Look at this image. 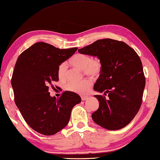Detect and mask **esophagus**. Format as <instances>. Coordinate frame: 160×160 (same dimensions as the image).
I'll return each instance as SVG.
<instances>
[{"label": "esophagus", "instance_id": "obj_1", "mask_svg": "<svg viewBox=\"0 0 160 160\" xmlns=\"http://www.w3.org/2000/svg\"><path fill=\"white\" fill-rule=\"evenodd\" d=\"M88 98V97L87 96H83V97H81V100L82 101H86Z\"/></svg>", "mask_w": 160, "mask_h": 160}]
</instances>
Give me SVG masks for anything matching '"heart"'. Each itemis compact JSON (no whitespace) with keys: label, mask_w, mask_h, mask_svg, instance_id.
Listing matches in <instances>:
<instances>
[{"label":"heart","mask_w":160,"mask_h":160,"mask_svg":"<svg viewBox=\"0 0 160 160\" xmlns=\"http://www.w3.org/2000/svg\"><path fill=\"white\" fill-rule=\"evenodd\" d=\"M70 64L83 70L87 75L94 77L100 73L101 70V63L98 59H93L91 56L86 54H78L74 55L70 59ZM67 74V66L66 63H62L58 67V75L59 80L66 79ZM91 81L85 79L79 82H69L66 86V89L77 94H85L89 90L91 86Z\"/></svg>","instance_id":"b5f03b06"}]
</instances>
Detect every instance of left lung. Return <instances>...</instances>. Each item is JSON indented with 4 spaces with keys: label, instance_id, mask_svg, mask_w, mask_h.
<instances>
[{
    "label": "left lung",
    "instance_id": "left-lung-1",
    "mask_svg": "<svg viewBox=\"0 0 160 160\" xmlns=\"http://www.w3.org/2000/svg\"><path fill=\"white\" fill-rule=\"evenodd\" d=\"M81 54L97 57L101 70L94 90L99 108L92 114L95 123L108 130L127 126L139 111L142 101L145 77L141 60L132 48L112 39L98 40L78 49Z\"/></svg>",
    "mask_w": 160,
    "mask_h": 160
}]
</instances>
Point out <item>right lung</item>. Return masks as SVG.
<instances>
[{"instance_id":"1","label":"right lung","mask_w":160,"mask_h":160,"mask_svg":"<svg viewBox=\"0 0 160 160\" xmlns=\"http://www.w3.org/2000/svg\"><path fill=\"white\" fill-rule=\"evenodd\" d=\"M77 50L37 42L17 59L12 79L16 105L28 125L42 135L51 136L64 128L74 106L81 101L72 92L66 91L56 98L48 91L53 81L59 80V66Z\"/></svg>"}]
</instances>
